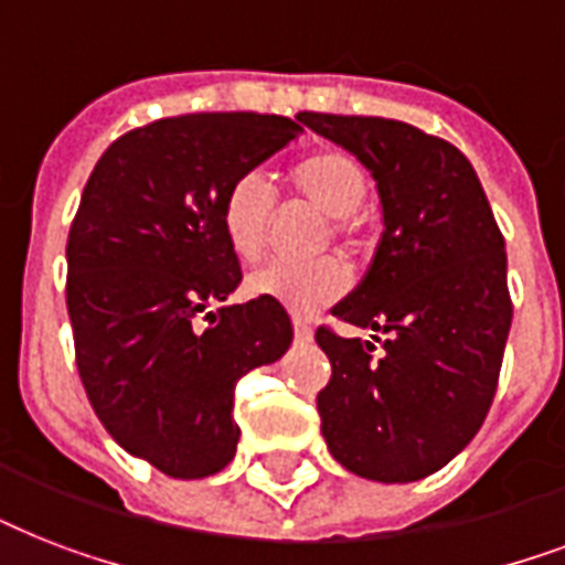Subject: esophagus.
Here are the masks:
<instances>
[{"mask_svg":"<svg viewBox=\"0 0 565 565\" xmlns=\"http://www.w3.org/2000/svg\"><path fill=\"white\" fill-rule=\"evenodd\" d=\"M292 331H296V340H299V343H310V340H313V328H310L301 317H292Z\"/></svg>","mask_w":565,"mask_h":565,"instance_id":"obj_1","label":"esophagus"}]
</instances>
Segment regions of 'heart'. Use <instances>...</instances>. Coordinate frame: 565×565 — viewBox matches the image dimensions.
Segmentation results:
<instances>
[{
    "label": "heart",
    "mask_w": 565,
    "mask_h": 565,
    "mask_svg": "<svg viewBox=\"0 0 565 565\" xmlns=\"http://www.w3.org/2000/svg\"><path fill=\"white\" fill-rule=\"evenodd\" d=\"M284 181L296 199L308 202L331 222V237L345 252H358L363 243V220L358 216L361 204L370 195V175L352 154L340 149H319L284 172ZM275 216V190L257 172L239 175L222 195V234L231 252L255 264L269 243V225ZM349 287V273L337 257H326L310 266L273 264L257 269L248 278V290L255 296L281 301L292 313H317L337 301Z\"/></svg>",
    "instance_id": "b5f03b06"
}]
</instances>
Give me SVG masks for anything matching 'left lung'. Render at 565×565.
I'll return each mask as SVG.
<instances>
[{
  "label": "left lung",
  "instance_id": "obj_1",
  "mask_svg": "<svg viewBox=\"0 0 565 565\" xmlns=\"http://www.w3.org/2000/svg\"><path fill=\"white\" fill-rule=\"evenodd\" d=\"M372 172L384 234L370 273L331 313L372 340L319 328L331 381L317 395L337 463L381 483L428 478L490 413L510 334L508 255L466 154L384 117L301 114Z\"/></svg>",
  "mask_w": 565,
  "mask_h": 565
}]
</instances>
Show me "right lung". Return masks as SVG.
Returning <instances> with one entry per match:
<instances>
[{
  "instance_id": "add662e5",
  "label": "right lung",
  "mask_w": 565,
  "mask_h": 565,
  "mask_svg": "<svg viewBox=\"0 0 565 565\" xmlns=\"http://www.w3.org/2000/svg\"><path fill=\"white\" fill-rule=\"evenodd\" d=\"M299 122L158 119L114 140L82 193L66 239L78 375L110 437L170 478L195 481L231 463L234 386L292 343L281 301L216 305L243 281L222 234V195L296 140Z\"/></svg>"
}]
</instances>
